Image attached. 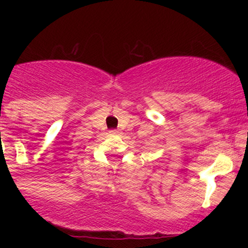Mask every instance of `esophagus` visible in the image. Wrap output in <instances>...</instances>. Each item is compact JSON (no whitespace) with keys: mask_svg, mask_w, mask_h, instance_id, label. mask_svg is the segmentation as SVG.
Returning a JSON list of instances; mask_svg holds the SVG:
<instances>
[{"mask_svg":"<svg viewBox=\"0 0 248 248\" xmlns=\"http://www.w3.org/2000/svg\"><path fill=\"white\" fill-rule=\"evenodd\" d=\"M110 133H113V134H116V133H118V130H116V129H112V130H110Z\"/></svg>","mask_w":248,"mask_h":248,"instance_id":"esophagus-1","label":"esophagus"}]
</instances>
